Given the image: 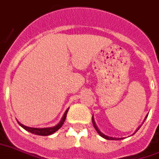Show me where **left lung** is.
I'll return each instance as SVG.
<instances>
[{"mask_svg":"<svg viewBox=\"0 0 159 159\" xmlns=\"http://www.w3.org/2000/svg\"><path fill=\"white\" fill-rule=\"evenodd\" d=\"M92 124H93L94 128L96 129V130L97 131V133H98V134H99V135H100L102 137H103L104 139H107V140H121V139H122V138H115V137H111V136H107V135H106L105 134H103L102 132H101L100 130H99L98 127H97V125H96V122H95V120H94L93 116H92ZM139 128H140V127H139Z\"/></svg>","mask_w":159,"mask_h":159,"instance_id":"obj_1","label":"left lung"}]
</instances>
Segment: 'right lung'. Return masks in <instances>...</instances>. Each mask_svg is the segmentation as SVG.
Wrapping results in <instances>:
<instances>
[{"label":"right lung","mask_w":159,"mask_h":159,"mask_svg":"<svg viewBox=\"0 0 159 159\" xmlns=\"http://www.w3.org/2000/svg\"><path fill=\"white\" fill-rule=\"evenodd\" d=\"M68 108L65 111V113L63 114V116H62V119H61V121L57 125L53 126V127H48V128H32V127H28V126L24 125L23 124H21L19 121H18V125L21 126V127H23L24 129H26L27 131L30 132L32 134H34V135H50L53 134V133H55L57 130H58L59 129L61 128L63 125V123L65 121L66 117H67V113H68Z\"/></svg>","instance_id":"add662e5"}]
</instances>
